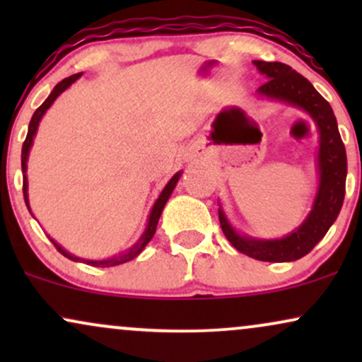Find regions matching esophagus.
Wrapping results in <instances>:
<instances>
[{
    "instance_id": "obj_1",
    "label": "esophagus",
    "mask_w": 362,
    "mask_h": 362,
    "mask_svg": "<svg viewBox=\"0 0 362 362\" xmlns=\"http://www.w3.org/2000/svg\"><path fill=\"white\" fill-rule=\"evenodd\" d=\"M195 155H197V153H195V151H190V153H187V160H190V158H194Z\"/></svg>"
}]
</instances>
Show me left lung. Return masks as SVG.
<instances>
[{
    "label": "left lung",
    "instance_id": "obj_1",
    "mask_svg": "<svg viewBox=\"0 0 362 362\" xmlns=\"http://www.w3.org/2000/svg\"><path fill=\"white\" fill-rule=\"evenodd\" d=\"M257 69L269 78L257 90L260 97L286 102L303 109L315 120L320 134L317 156L318 190L308 218L300 228L284 238L259 240L236 233L223 209H219V223L224 236L238 252L262 262H293L305 257L327 235L342 207L346 195L347 156L342 139H340L337 119L334 110L313 85L282 62L253 61Z\"/></svg>",
    "mask_w": 362,
    "mask_h": 362
}]
</instances>
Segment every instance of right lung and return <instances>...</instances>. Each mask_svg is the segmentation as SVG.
I'll return each instance as SVG.
<instances>
[{"label": "right lung", "instance_id": "obj_1", "mask_svg": "<svg viewBox=\"0 0 362 362\" xmlns=\"http://www.w3.org/2000/svg\"><path fill=\"white\" fill-rule=\"evenodd\" d=\"M80 76H81V73H78V74H73V76H69V78H64V80H62L61 83H57V85L54 86V90L51 91V95H49V97L45 98V102L42 103V105H40L39 109H37V110L34 112V115H32V119H30V124H28L27 138H25V143H23V146H22L23 197H25V204H27L28 211H30V204H28V182H27V175H25V172H27L28 153H30L32 143H34V136H35V132H37V127H39L40 119H42V115L45 114V112H47L49 107L52 105L54 100H56V98L59 97V95H61L62 91H64L66 88H69V86H71L73 83L76 81ZM180 175H182V172H178V173H175V175H173L172 178H170L168 184L165 185L163 190H161L160 197L156 199L155 206H153V209H151V213H149L148 224H146V230H144V233L141 235V238L138 240V242H136V245H132V248H129L127 252L120 253L119 257H114V259H107V260H85V259H80V257L71 255V253H69V252H66L64 248H62L59 243L54 242L52 238H51V242L54 243V247L57 248V252H61L62 255L68 257L69 260H74V262L83 260V262H86V264H90V265H97V267H100V265H102V267H114V265H119V264H124V262L132 260V259H134V257H138L139 253L144 250V247H146V245L149 243V240H151L153 235H155L156 224H158V219H160V216H161V211H163L165 204H167L170 194H172L173 189H175V185H177V182H178V178H180ZM30 214H32V211H30Z\"/></svg>", "mask_w": 362, "mask_h": 362}]
</instances>
